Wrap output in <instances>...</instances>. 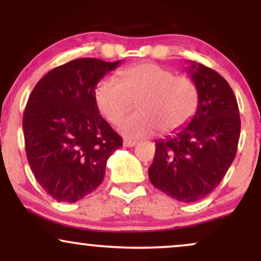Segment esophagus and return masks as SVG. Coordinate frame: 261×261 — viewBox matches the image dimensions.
<instances>
[{"mask_svg": "<svg viewBox=\"0 0 261 261\" xmlns=\"http://www.w3.org/2000/svg\"><path fill=\"white\" fill-rule=\"evenodd\" d=\"M124 146L125 147H134V146H136V141H133V140H128V139H124Z\"/></svg>", "mask_w": 261, "mask_h": 261, "instance_id": "esophagus-1", "label": "esophagus"}]
</instances>
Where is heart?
Segmentation results:
<instances>
[{
	"instance_id": "heart-1",
	"label": "heart",
	"mask_w": 261,
	"mask_h": 261,
	"mask_svg": "<svg viewBox=\"0 0 261 261\" xmlns=\"http://www.w3.org/2000/svg\"><path fill=\"white\" fill-rule=\"evenodd\" d=\"M98 85L95 99L104 118L118 122L136 101L137 112L119 122V131L128 139L154 133H173L187 125L199 106V88L190 77L174 74L154 64L128 67Z\"/></svg>"
}]
</instances>
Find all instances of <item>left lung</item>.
<instances>
[{"instance_id": "left-lung-1", "label": "left lung", "mask_w": 261, "mask_h": 261, "mask_svg": "<svg viewBox=\"0 0 261 261\" xmlns=\"http://www.w3.org/2000/svg\"><path fill=\"white\" fill-rule=\"evenodd\" d=\"M188 73L199 88L190 122L155 141L149 180L181 202H195L218 187L238 147L241 118L232 88L212 68L190 61Z\"/></svg>"}]
</instances>
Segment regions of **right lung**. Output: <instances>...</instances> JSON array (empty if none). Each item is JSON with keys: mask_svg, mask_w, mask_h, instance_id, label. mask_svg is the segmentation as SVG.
Wrapping results in <instances>:
<instances>
[{"mask_svg": "<svg viewBox=\"0 0 261 261\" xmlns=\"http://www.w3.org/2000/svg\"><path fill=\"white\" fill-rule=\"evenodd\" d=\"M120 60L76 59L37 83L23 115L25 153L40 187L61 202H76L95 190L107 161L122 139L101 118L95 88Z\"/></svg>", "mask_w": 261, "mask_h": 261, "instance_id": "add662e5", "label": "right lung"}]
</instances>
